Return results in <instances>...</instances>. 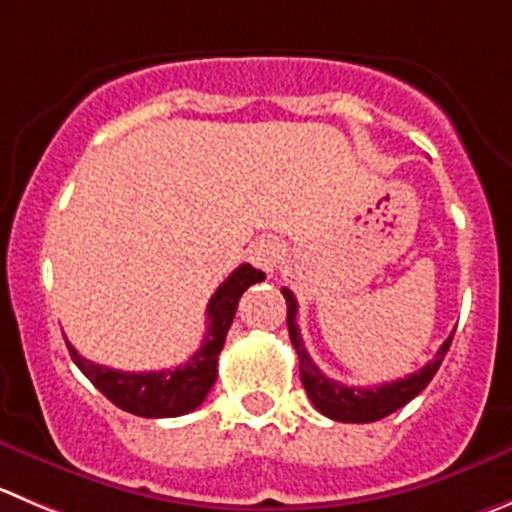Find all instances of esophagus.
<instances>
[{
  "label": "esophagus",
  "instance_id": "1",
  "mask_svg": "<svg viewBox=\"0 0 512 512\" xmlns=\"http://www.w3.org/2000/svg\"><path fill=\"white\" fill-rule=\"evenodd\" d=\"M248 253H251V261L259 266V269L274 274V271L279 269L281 259H284V243L276 236H261L251 243V251Z\"/></svg>",
  "mask_w": 512,
  "mask_h": 512
}]
</instances>
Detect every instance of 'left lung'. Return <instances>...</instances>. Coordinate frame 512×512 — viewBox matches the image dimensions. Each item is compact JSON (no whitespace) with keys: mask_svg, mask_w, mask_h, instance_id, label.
Segmentation results:
<instances>
[{"mask_svg":"<svg viewBox=\"0 0 512 512\" xmlns=\"http://www.w3.org/2000/svg\"><path fill=\"white\" fill-rule=\"evenodd\" d=\"M286 299V324H289V337L294 344L296 354H299V372H301V384H304L306 394H309L311 405L321 412V415L332 417L337 422H377L382 417L392 415L399 407H405L410 399H415L422 389L430 384V379L435 377L437 369H440L442 359H445L447 349H450L452 337H447L442 342V347L437 349L435 357L415 374H407L405 379H397V382L379 384V387H347L342 382H334L326 374H321V369L311 362L309 352H306L304 342H301V332L296 326V296L289 289H281Z\"/></svg>","mask_w":512,"mask_h":512,"instance_id":"left-lung-1","label":"left lung"}]
</instances>
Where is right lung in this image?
Returning <instances> with one entry per match:
<instances>
[{
	"label": "right lung",
	"instance_id": "1",
	"mask_svg": "<svg viewBox=\"0 0 512 512\" xmlns=\"http://www.w3.org/2000/svg\"><path fill=\"white\" fill-rule=\"evenodd\" d=\"M266 274L241 264L208 301V332L201 349L175 369L163 372H118V369L100 367L90 359L80 357L77 349L67 342L72 362L80 372L105 394L120 410L138 417H180L193 412L208 397L216 384L218 354L226 344V334L236 316L238 299L251 284L264 281Z\"/></svg>",
	"mask_w": 512,
	"mask_h": 512
}]
</instances>
